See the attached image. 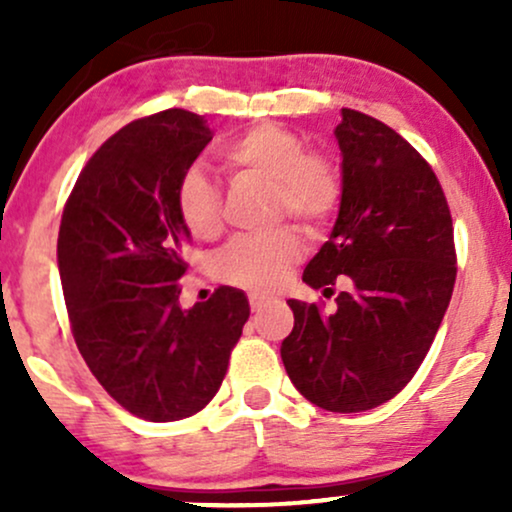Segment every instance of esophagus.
<instances>
[{"label": "esophagus", "mask_w": 512, "mask_h": 512, "mask_svg": "<svg viewBox=\"0 0 512 512\" xmlns=\"http://www.w3.org/2000/svg\"><path fill=\"white\" fill-rule=\"evenodd\" d=\"M269 303H272V298H269V296H262V293H250L252 313H262V310L267 308Z\"/></svg>", "instance_id": "34e87169"}]
</instances>
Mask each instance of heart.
<instances>
[{
  "instance_id": "1",
  "label": "heart",
  "mask_w": 512,
  "mask_h": 512,
  "mask_svg": "<svg viewBox=\"0 0 512 512\" xmlns=\"http://www.w3.org/2000/svg\"><path fill=\"white\" fill-rule=\"evenodd\" d=\"M221 163L236 178L269 182L274 216H293L305 231H320L342 202V175L327 156L305 151L291 129L262 122L236 134L219 149ZM175 207L195 238H214L221 231V190L199 166L182 170L175 185ZM303 243L291 226L240 236L223 250V281L250 291H269L281 274L301 260Z\"/></svg>"
}]
</instances>
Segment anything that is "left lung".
<instances>
[{
	"mask_svg": "<svg viewBox=\"0 0 512 512\" xmlns=\"http://www.w3.org/2000/svg\"><path fill=\"white\" fill-rule=\"evenodd\" d=\"M334 137L342 202L303 281L332 293L344 274L349 289L332 313L291 298L281 361L308 402L354 414L380 407L414 378L448 310L457 267L448 202L419 151L349 108Z\"/></svg>",
	"mask_w": 512,
	"mask_h": 512,
	"instance_id": "left-lung-1",
	"label": "left lung"
}]
</instances>
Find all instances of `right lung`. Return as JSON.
I'll list each match as a JSON object with an SVG mask.
<instances>
[{
  "mask_svg": "<svg viewBox=\"0 0 512 512\" xmlns=\"http://www.w3.org/2000/svg\"><path fill=\"white\" fill-rule=\"evenodd\" d=\"M209 142L187 110L129 122L91 156L62 214L57 267L76 346L105 392L146 421L207 407L250 317L233 286L187 310L178 301L190 231L175 185Z\"/></svg>",
  "mask_w": 512,
  "mask_h": 512,
  "instance_id": "right-lung-1",
  "label": "right lung"
}]
</instances>
